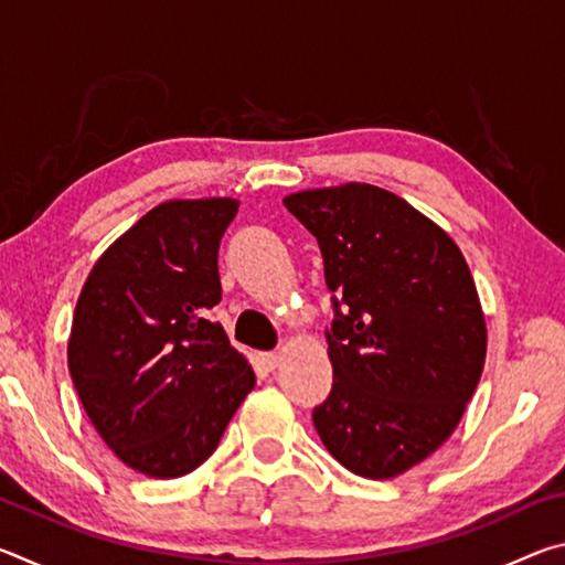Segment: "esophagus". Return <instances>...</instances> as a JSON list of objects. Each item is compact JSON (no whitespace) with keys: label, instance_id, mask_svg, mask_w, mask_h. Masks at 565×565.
<instances>
[{"label":"esophagus","instance_id":"esophagus-1","mask_svg":"<svg viewBox=\"0 0 565 565\" xmlns=\"http://www.w3.org/2000/svg\"><path fill=\"white\" fill-rule=\"evenodd\" d=\"M279 363H281V353H279V351H274V353H262V366H264L266 371L279 369Z\"/></svg>","mask_w":565,"mask_h":565}]
</instances>
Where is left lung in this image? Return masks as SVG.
Instances as JSON below:
<instances>
[{"instance_id": "obj_1", "label": "left lung", "mask_w": 565, "mask_h": 565, "mask_svg": "<svg viewBox=\"0 0 565 565\" xmlns=\"http://www.w3.org/2000/svg\"><path fill=\"white\" fill-rule=\"evenodd\" d=\"M284 204L317 236L337 317L333 386L313 408L327 451L396 478L456 431L486 361V319L461 248L374 184L306 189Z\"/></svg>"}]
</instances>
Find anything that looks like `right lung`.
<instances>
[{
    "mask_svg": "<svg viewBox=\"0 0 565 565\" xmlns=\"http://www.w3.org/2000/svg\"><path fill=\"white\" fill-rule=\"evenodd\" d=\"M228 196L171 199L127 228L76 301L66 361L89 420L121 463L179 478L216 451L256 376L224 327L218 242Z\"/></svg>",
    "mask_w": 565,
    "mask_h": 565,
    "instance_id": "obj_1",
    "label": "right lung"
}]
</instances>
